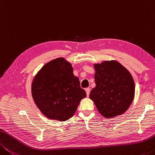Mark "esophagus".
Returning <instances> with one entry per match:
<instances>
[{
  "mask_svg": "<svg viewBox=\"0 0 155 155\" xmlns=\"http://www.w3.org/2000/svg\"><path fill=\"white\" fill-rule=\"evenodd\" d=\"M85 91H86V93H87V97H88V96H89V94H90V91H91V89L89 88H87L85 89Z\"/></svg>",
  "mask_w": 155,
  "mask_h": 155,
  "instance_id": "obj_1",
  "label": "esophagus"
}]
</instances>
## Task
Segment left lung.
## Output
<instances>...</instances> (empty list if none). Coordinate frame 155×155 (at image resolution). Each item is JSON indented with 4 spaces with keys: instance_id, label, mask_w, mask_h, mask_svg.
Here are the masks:
<instances>
[{
    "instance_id": "obj_1",
    "label": "left lung",
    "mask_w": 155,
    "mask_h": 155,
    "mask_svg": "<svg viewBox=\"0 0 155 155\" xmlns=\"http://www.w3.org/2000/svg\"><path fill=\"white\" fill-rule=\"evenodd\" d=\"M95 87L89 97L101 115L114 117L125 113L133 102L135 82L130 72L115 60L94 65Z\"/></svg>"
}]
</instances>
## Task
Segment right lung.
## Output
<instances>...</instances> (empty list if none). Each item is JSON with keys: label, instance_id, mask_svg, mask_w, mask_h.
<instances>
[{"label": "right lung", "instance_id": "1", "mask_svg": "<svg viewBox=\"0 0 155 155\" xmlns=\"http://www.w3.org/2000/svg\"><path fill=\"white\" fill-rule=\"evenodd\" d=\"M31 94L47 117L61 121L73 117L81 100L87 97L71 64L63 58L43 66L33 80Z\"/></svg>", "mask_w": 155, "mask_h": 155}]
</instances>
